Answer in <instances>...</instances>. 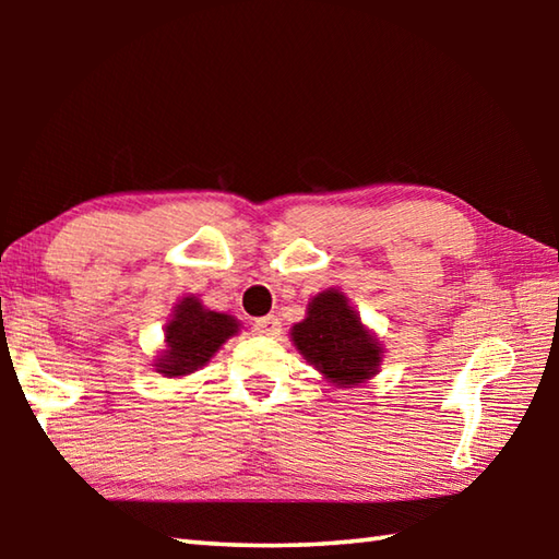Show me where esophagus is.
<instances>
[{
  "label": "esophagus",
  "mask_w": 559,
  "mask_h": 559,
  "mask_svg": "<svg viewBox=\"0 0 559 559\" xmlns=\"http://www.w3.org/2000/svg\"><path fill=\"white\" fill-rule=\"evenodd\" d=\"M253 335H263V337H276L281 333V323L276 316H266V318H259L257 323L251 328Z\"/></svg>",
  "instance_id": "esophagus-1"
}]
</instances>
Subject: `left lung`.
Segmentation results:
<instances>
[{"label": "left lung", "mask_w": 559, "mask_h": 559, "mask_svg": "<svg viewBox=\"0 0 559 559\" xmlns=\"http://www.w3.org/2000/svg\"><path fill=\"white\" fill-rule=\"evenodd\" d=\"M290 337L298 353L337 386L365 384L380 372V343L337 288L308 302L306 320L293 325Z\"/></svg>", "instance_id": "8db88e82"}]
</instances>
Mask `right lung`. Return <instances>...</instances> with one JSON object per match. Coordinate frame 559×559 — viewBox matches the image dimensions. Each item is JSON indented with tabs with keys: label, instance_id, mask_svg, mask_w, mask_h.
Returning <instances> with one entry per match:
<instances>
[{
	"label": "right lung",
	"instance_id": "right-lung-1",
	"mask_svg": "<svg viewBox=\"0 0 559 559\" xmlns=\"http://www.w3.org/2000/svg\"><path fill=\"white\" fill-rule=\"evenodd\" d=\"M239 333V320L206 310L200 298L187 296L175 306L165 325V349L155 359V370L165 377H185L204 367L226 340Z\"/></svg>",
	"mask_w": 559,
	"mask_h": 559
}]
</instances>
